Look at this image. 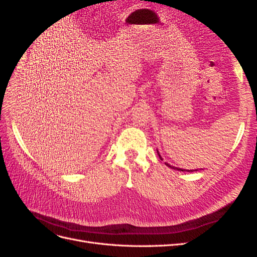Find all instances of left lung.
Returning a JSON list of instances; mask_svg holds the SVG:
<instances>
[{
  "mask_svg": "<svg viewBox=\"0 0 257 257\" xmlns=\"http://www.w3.org/2000/svg\"><path fill=\"white\" fill-rule=\"evenodd\" d=\"M158 154H159L160 159L163 160L162 157L160 155V153H159V151H158ZM165 164H166V166H168V167H170V168H173V169H176V170H180V172H184V170H185V169H182V168H177V167H174V166H170L169 164H167V163H165ZM196 170H197V169H196ZM185 172H194V170H185Z\"/></svg>",
  "mask_w": 257,
  "mask_h": 257,
  "instance_id": "1",
  "label": "left lung"
}]
</instances>
